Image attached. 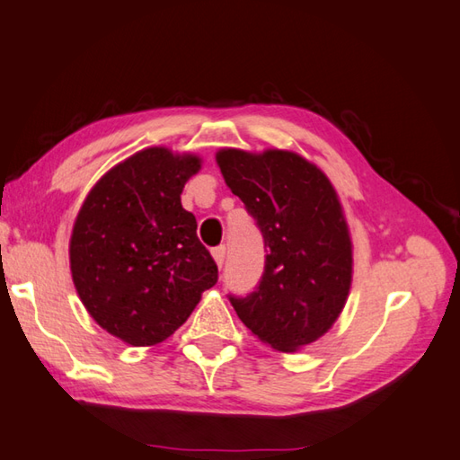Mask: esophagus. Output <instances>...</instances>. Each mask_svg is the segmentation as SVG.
Listing matches in <instances>:
<instances>
[{
    "label": "esophagus",
    "mask_w": 460,
    "mask_h": 460,
    "mask_svg": "<svg viewBox=\"0 0 460 460\" xmlns=\"http://www.w3.org/2000/svg\"><path fill=\"white\" fill-rule=\"evenodd\" d=\"M225 252H227V249H225V245L213 249V259H215V263L219 265V267H221L223 261H225Z\"/></svg>",
    "instance_id": "esophagus-1"
}]
</instances>
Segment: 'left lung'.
<instances>
[{"label": "left lung", "mask_w": 460, "mask_h": 460, "mask_svg": "<svg viewBox=\"0 0 460 460\" xmlns=\"http://www.w3.org/2000/svg\"><path fill=\"white\" fill-rule=\"evenodd\" d=\"M217 164L267 247L255 291L229 302L259 340L296 352L332 328L352 283V241L336 190L289 150L223 148Z\"/></svg>", "instance_id": "left-lung-1"}]
</instances>
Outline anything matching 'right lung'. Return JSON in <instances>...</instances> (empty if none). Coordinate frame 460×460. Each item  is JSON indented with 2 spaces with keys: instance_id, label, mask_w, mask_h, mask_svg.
<instances>
[{
  "instance_id": "add662e5",
  "label": "right lung",
  "mask_w": 460,
  "mask_h": 460,
  "mask_svg": "<svg viewBox=\"0 0 460 460\" xmlns=\"http://www.w3.org/2000/svg\"><path fill=\"white\" fill-rule=\"evenodd\" d=\"M199 169L195 155L140 150L96 182L74 223L70 270L82 304L130 346L172 336L219 278L181 205Z\"/></svg>"
}]
</instances>
